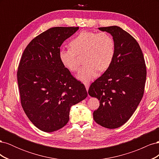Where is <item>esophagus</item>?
Segmentation results:
<instances>
[{"mask_svg": "<svg viewBox=\"0 0 159 159\" xmlns=\"http://www.w3.org/2000/svg\"><path fill=\"white\" fill-rule=\"evenodd\" d=\"M84 85H85V88H86V90L88 91L89 87V84L88 83V82H86V83L84 84Z\"/></svg>", "mask_w": 159, "mask_h": 159, "instance_id": "34e87169", "label": "esophagus"}]
</instances>
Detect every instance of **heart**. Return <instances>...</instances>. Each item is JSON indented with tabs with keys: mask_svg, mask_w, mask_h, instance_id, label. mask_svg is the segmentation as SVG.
Segmentation results:
<instances>
[{
	"mask_svg": "<svg viewBox=\"0 0 159 159\" xmlns=\"http://www.w3.org/2000/svg\"><path fill=\"white\" fill-rule=\"evenodd\" d=\"M70 46L71 49L60 48V60L66 69L75 72L80 68L77 55L84 54V61L85 65L76 76L83 82H88L95 78L99 70H107L111 64L115 54L113 38L104 32H81L70 42Z\"/></svg>",
	"mask_w": 159,
	"mask_h": 159,
	"instance_id": "heart-1",
	"label": "heart"
}]
</instances>
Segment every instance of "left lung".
I'll return each mask as SVG.
<instances>
[{
    "label": "left lung",
    "instance_id": "obj_1",
    "mask_svg": "<svg viewBox=\"0 0 159 159\" xmlns=\"http://www.w3.org/2000/svg\"><path fill=\"white\" fill-rule=\"evenodd\" d=\"M112 36L115 54L104 74L91 84L88 93L99 101L94 121L105 128L116 129L135 111L144 93L147 70L136 40L117 26L98 28Z\"/></svg>",
    "mask_w": 159,
    "mask_h": 159
}]
</instances>
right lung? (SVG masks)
<instances>
[{"mask_svg":"<svg viewBox=\"0 0 159 159\" xmlns=\"http://www.w3.org/2000/svg\"><path fill=\"white\" fill-rule=\"evenodd\" d=\"M79 27H53L42 32L24 51L17 71L22 108L42 131L52 133L68 123L72 105L85 99V86L61 64L59 50Z\"/></svg>","mask_w":159,"mask_h":159,"instance_id":"add662e5","label":"right lung"}]
</instances>
